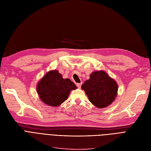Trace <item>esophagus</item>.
I'll list each match as a JSON object with an SVG mask.
<instances>
[{
	"mask_svg": "<svg viewBox=\"0 0 151 151\" xmlns=\"http://www.w3.org/2000/svg\"><path fill=\"white\" fill-rule=\"evenodd\" d=\"M76 86H77L78 88H81L82 83H76Z\"/></svg>",
	"mask_w": 151,
	"mask_h": 151,
	"instance_id": "obj_1",
	"label": "esophagus"
}]
</instances>
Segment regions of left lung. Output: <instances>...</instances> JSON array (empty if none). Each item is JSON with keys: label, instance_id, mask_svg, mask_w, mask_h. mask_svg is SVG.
<instances>
[{"label": "left lung", "instance_id": "left-lung-1", "mask_svg": "<svg viewBox=\"0 0 151 151\" xmlns=\"http://www.w3.org/2000/svg\"><path fill=\"white\" fill-rule=\"evenodd\" d=\"M90 101L98 108H104L112 103L118 93V84L104 71H94L90 78L81 86Z\"/></svg>", "mask_w": 151, "mask_h": 151}]
</instances>
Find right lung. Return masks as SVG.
<instances>
[{"label": "right lung", "instance_id": "1", "mask_svg": "<svg viewBox=\"0 0 151 151\" xmlns=\"http://www.w3.org/2000/svg\"><path fill=\"white\" fill-rule=\"evenodd\" d=\"M77 87L70 79H63L58 70L50 71L39 81L37 91L40 99L50 106H58Z\"/></svg>", "mask_w": 151, "mask_h": 151}]
</instances>
